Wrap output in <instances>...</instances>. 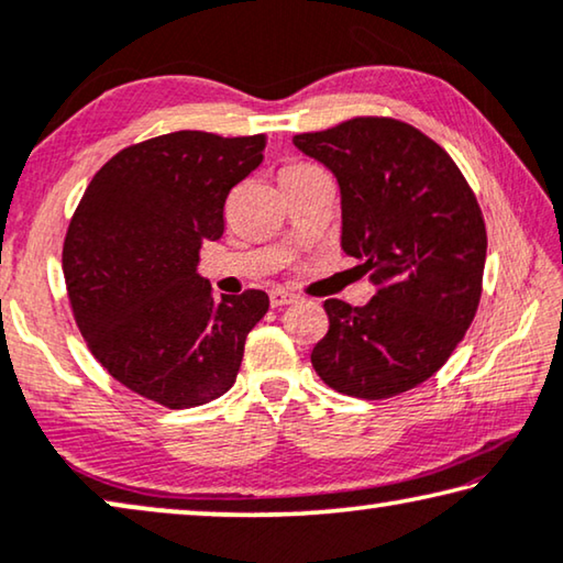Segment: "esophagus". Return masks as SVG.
Listing matches in <instances>:
<instances>
[{
  "label": "esophagus",
  "mask_w": 563,
  "mask_h": 563,
  "mask_svg": "<svg viewBox=\"0 0 563 563\" xmlns=\"http://www.w3.org/2000/svg\"><path fill=\"white\" fill-rule=\"evenodd\" d=\"M296 296H292V292H288V290H271V306L273 308H283V306H290V303H296Z\"/></svg>",
  "instance_id": "esophagus-1"
}]
</instances>
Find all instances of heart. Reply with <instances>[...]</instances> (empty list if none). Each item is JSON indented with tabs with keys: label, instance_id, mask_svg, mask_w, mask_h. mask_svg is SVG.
I'll use <instances>...</instances> for the list:
<instances>
[{
	"label": "heart",
	"instance_id": "b5f03b06",
	"mask_svg": "<svg viewBox=\"0 0 563 563\" xmlns=\"http://www.w3.org/2000/svg\"><path fill=\"white\" fill-rule=\"evenodd\" d=\"M316 172H321V169H318L316 164L298 162V164H290V166H285L280 179H288V176H306V174H316Z\"/></svg>",
	"mask_w": 563,
	"mask_h": 563
}]
</instances>
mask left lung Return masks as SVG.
<instances>
[{"label": "left lung", "instance_id": "left-lung-1", "mask_svg": "<svg viewBox=\"0 0 563 563\" xmlns=\"http://www.w3.org/2000/svg\"><path fill=\"white\" fill-rule=\"evenodd\" d=\"M292 144L335 174L341 247L379 288L366 306L325 300L316 374L358 399L415 389L448 362L481 303V205L448 151L405 121L356 115Z\"/></svg>", "mask_w": 563, "mask_h": 563}]
</instances>
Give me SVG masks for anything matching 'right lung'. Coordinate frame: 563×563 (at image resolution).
<instances>
[{
  "label": "right lung",
  "mask_w": 563,
  "mask_h": 563,
  "mask_svg": "<svg viewBox=\"0 0 563 563\" xmlns=\"http://www.w3.org/2000/svg\"><path fill=\"white\" fill-rule=\"evenodd\" d=\"M265 133L174 131L100 166L67 224L63 273L98 364L169 409L207 405L238 379L267 292L214 300L199 247L224 232L230 189L263 162Z\"/></svg>",
  "instance_id": "right-lung-1"
}]
</instances>
